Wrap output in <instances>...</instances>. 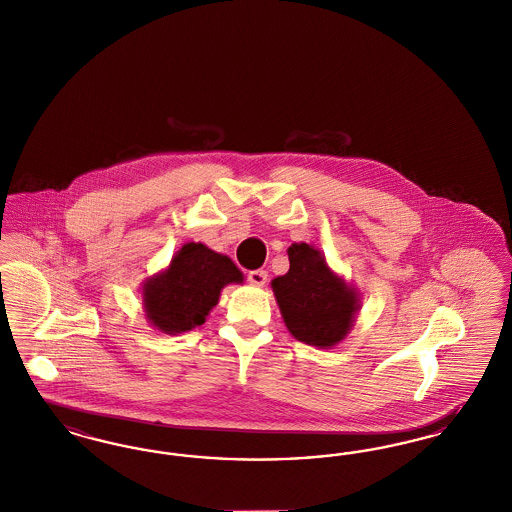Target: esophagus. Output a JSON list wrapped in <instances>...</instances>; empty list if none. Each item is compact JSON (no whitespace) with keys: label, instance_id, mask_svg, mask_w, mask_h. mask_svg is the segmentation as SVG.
Masks as SVG:
<instances>
[{"label":"esophagus","instance_id":"1","mask_svg":"<svg viewBox=\"0 0 512 512\" xmlns=\"http://www.w3.org/2000/svg\"><path fill=\"white\" fill-rule=\"evenodd\" d=\"M246 279H248V283H250V285H254V287H264L267 281V271H264V269L248 271Z\"/></svg>","mask_w":512,"mask_h":512}]
</instances>
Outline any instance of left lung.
I'll return each instance as SVG.
<instances>
[{
    "label": "left lung",
    "mask_w": 512,
    "mask_h": 512,
    "mask_svg": "<svg viewBox=\"0 0 512 512\" xmlns=\"http://www.w3.org/2000/svg\"><path fill=\"white\" fill-rule=\"evenodd\" d=\"M287 252L289 271L271 281L285 325L304 344L333 348L354 327L359 294L334 273L317 248L294 243Z\"/></svg>",
    "instance_id": "1"
}]
</instances>
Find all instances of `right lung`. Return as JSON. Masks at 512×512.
<instances>
[{"mask_svg":"<svg viewBox=\"0 0 512 512\" xmlns=\"http://www.w3.org/2000/svg\"><path fill=\"white\" fill-rule=\"evenodd\" d=\"M243 279L231 258L202 243H187L170 266L143 283V308L158 331L187 333L206 321L225 285Z\"/></svg>","mask_w":512,"mask_h":512,"instance_id":"1","label":"right lung"}]
</instances>
